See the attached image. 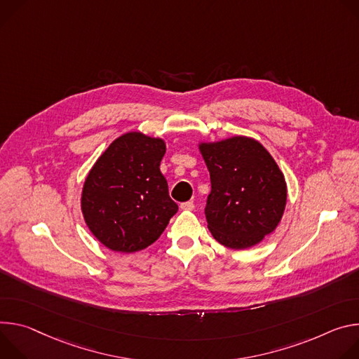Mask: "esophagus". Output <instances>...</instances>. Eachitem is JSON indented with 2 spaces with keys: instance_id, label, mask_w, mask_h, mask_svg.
Here are the masks:
<instances>
[{
  "instance_id": "obj_1",
  "label": "esophagus",
  "mask_w": 359,
  "mask_h": 359,
  "mask_svg": "<svg viewBox=\"0 0 359 359\" xmlns=\"http://www.w3.org/2000/svg\"><path fill=\"white\" fill-rule=\"evenodd\" d=\"M180 207H181V210H185V211H192L195 205H194V203H192V201H187V203H182Z\"/></svg>"
}]
</instances>
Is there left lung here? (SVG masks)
I'll return each mask as SVG.
<instances>
[{
    "instance_id": "obj_1",
    "label": "left lung",
    "mask_w": 359,
    "mask_h": 359,
    "mask_svg": "<svg viewBox=\"0 0 359 359\" xmlns=\"http://www.w3.org/2000/svg\"><path fill=\"white\" fill-rule=\"evenodd\" d=\"M210 171L205 218L215 240L232 250L257 245L287 204V184L271 154L255 140L233 137L200 145Z\"/></svg>"
}]
</instances>
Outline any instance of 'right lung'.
Returning <instances> with one entry per match:
<instances>
[{"instance_id": "obj_1", "label": "right lung", "mask_w": 359, "mask_h": 359, "mask_svg": "<svg viewBox=\"0 0 359 359\" xmlns=\"http://www.w3.org/2000/svg\"><path fill=\"white\" fill-rule=\"evenodd\" d=\"M165 142L141 133L116 138L90 171L81 198L84 219L97 240L116 252L155 243L178 211L159 170Z\"/></svg>"}]
</instances>
